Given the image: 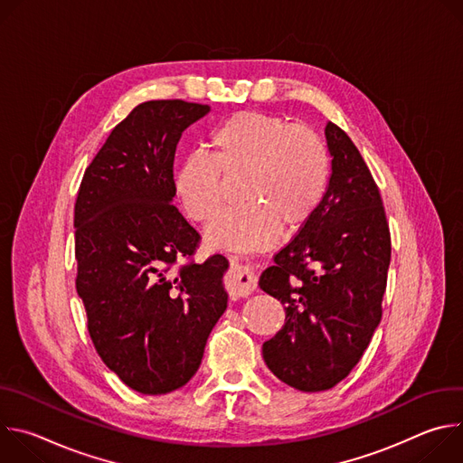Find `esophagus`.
Returning a JSON list of instances; mask_svg holds the SVG:
<instances>
[{
    "mask_svg": "<svg viewBox=\"0 0 463 463\" xmlns=\"http://www.w3.org/2000/svg\"><path fill=\"white\" fill-rule=\"evenodd\" d=\"M258 279L256 275L249 269L240 266L232 260V268H231V275H229V282H227V289L232 297H247L256 289Z\"/></svg>",
    "mask_w": 463,
    "mask_h": 463,
    "instance_id": "1",
    "label": "esophagus"
}]
</instances>
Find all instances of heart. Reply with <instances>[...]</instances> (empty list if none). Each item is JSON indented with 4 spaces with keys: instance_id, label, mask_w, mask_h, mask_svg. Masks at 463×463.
Masks as SVG:
<instances>
[{
    "instance_id": "heart-1",
    "label": "heart",
    "mask_w": 463,
    "mask_h": 463,
    "mask_svg": "<svg viewBox=\"0 0 463 463\" xmlns=\"http://www.w3.org/2000/svg\"><path fill=\"white\" fill-rule=\"evenodd\" d=\"M213 156L188 154L174 174V192L194 222H211L225 203V174L247 172L245 205L214 220L205 241L213 249L252 252L271 247L286 229H298L318 209L332 159L306 126L258 111H238L220 122L209 141Z\"/></svg>"
}]
</instances>
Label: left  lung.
<instances>
[{
    "label": "left lung",
    "mask_w": 463,
    "mask_h": 463,
    "mask_svg": "<svg viewBox=\"0 0 463 463\" xmlns=\"http://www.w3.org/2000/svg\"><path fill=\"white\" fill-rule=\"evenodd\" d=\"M324 134L332 175L322 202L258 282L286 309L282 329L261 346L263 361L302 392L335 386L363 357L381 322L392 250L363 156L337 124Z\"/></svg>",
    "instance_id": "obj_1"
}]
</instances>
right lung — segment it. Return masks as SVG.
I'll return each instance as SVG.
<instances>
[{
	"instance_id": "1",
	"label": "right lung",
	"mask_w": 463,
	"mask_h": 463,
	"mask_svg": "<svg viewBox=\"0 0 463 463\" xmlns=\"http://www.w3.org/2000/svg\"><path fill=\"white\" fill-rule=\"evenodd\" d=\"M207 104L148 100L117 124L75 203L77 293L104 364L141 393L186 384L227 309L222 254L186 261L200 234L172 205L174 156Z\"/></svg>"
}]
</instances>
